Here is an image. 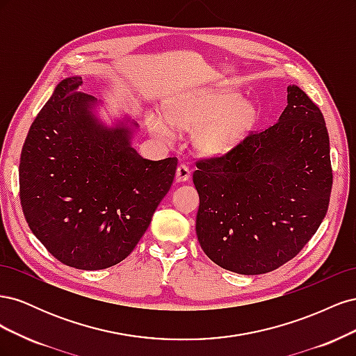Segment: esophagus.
I'll list each match as a JSON object with an SVG mask.
<instances>
[{"mask_svg":"<svg viewBox=\"0 0 356 356\" xmlns=\"http://www.w3.org/2000/svg\"><path fill=\"white\" fill-rule=\"evenodd\" d=\"M190 179V169L186 165H179L177 168V181L178 182H184Z\"/></svg>","mask_w":356,"mask_h":356,"instance_id":"34e87169","label":"esophagus"}]
</instances>
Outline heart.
<instances>
[{"label": "heart", "instance_id": "obj_1", "mask_svg": "<svg viewBox=\"0 0 356 356\" xmlns=\"http://www.w3.org/2000/svg\"><path fill=\"white\" fill-rule=\"evenodd\" d=\"M168 120L184 131L196 132L195 144L200 153L221 156L250 135L260 120L258 108L242 101L233 92H208L170 105ZM149 131L160 141L174 138L170 129L159 118L149 120Z\"/></svg>", "mask_w": 356, "mask_h": 356}]
</instances>
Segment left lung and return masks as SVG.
Returning <instances> with one entry per match:
<instances>
[{
    "mask_svg": "<svg viewBox=\"0 0 356 356\" xmlns=\"http://www.w3.org/2000/svg\"><path fill=\"white\" fill-rule=\"evenodd\" d=\"M286 99L275 124L196 161L197 239L225 270H276L303 250L328 211L332 169L324 115L297 86H289Z\"/></svg>",
    "mask_w": 356,
    "mask_h": 356,
    "instance_id": "8db88e82",
    "label": "left lung"
}]
</instances>
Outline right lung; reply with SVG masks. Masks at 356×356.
I'll list each match as a JSON object with an SVG mask.
<instances>
[{
    "instance_id": "obj_1",
    "label": "right lung",
    "mask_w": 356,
    "mask_h": 356,
    "mask_svg": "<svg viewBox=\"0 0 356 356\" xmlns=\"http://www.w3.org/2000/svg\"><path fill=\"white\" fill-rule=\"evenodd\" d=\"M81 84V77L62 80L32 122L19 197L31 232L56 260L102 270L135 250L178 160L143 159L131 147V127L98 123Z\"/></svg>"
}]
</instances>
